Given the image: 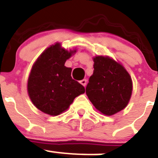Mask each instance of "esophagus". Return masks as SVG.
Wrapping results in <instances>:
<instances>
[{
	"label": "esophagus",
	"instance_id": "1",
	"mask_svg": "<svg viewBox=\"0 0 158 158\" xmlns=\"http://www.w3.org/2000/svg\"><path fill=\"white\" fill-rule=\"evenodd\" d=\"M80 83L82 85H83V86H85V85H86V83H87L86 79H83V80L80 81Z\"/></svg>",
	"mask_w": 158,
	"mask_h": 158
}]
</instances>
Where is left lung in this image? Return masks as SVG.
<instances>
[{
	"instance_id": "left-lung-1",
	"label": "left lung",
	"mask_w": 158,
	"mask_h": 158,
	"mask_svg": "<svg viewBox=\"0 0 158 158\" xmlns=\"http://www.w3.org/2000/svg\"><path fill=\"white\" fill-rule=\"evenodd\" d=\"M94 62L85 93L98 110L112 115L127 106L132 92L131 78L123 65L110 57L98 56Z\"/></svg>"
}]
</instances>
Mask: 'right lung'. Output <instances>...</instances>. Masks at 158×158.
<instances>
[{"label": "right lung", "mask_w": 158, "mask_h": 158, "mask_svg": "<svg viewBox=\"0 0 158 158\" xmlns=\"http://www.w3.org/2000/svg\"><path fill=\"white\" fill-rule=\"evenodd\" d=\"M76 50L69 52L60 44L47 48L31 69L27 91L31 102L45 114L58 115L69 107L74 98L85 93V87L71 77L64 66Z\"/></svg>", "instance_id": "obj_1"}]
</instances>
